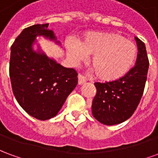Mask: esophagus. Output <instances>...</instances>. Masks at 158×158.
<instances>
[{
	"mask_svg": "<svg viewBox=\"0 0 158 158\" xmlns=\"http://www.w3.org/2000/svg\"><path fill=\"white\" fill-rule=\"evenodd\" d=\"M78 79H79V81H78L79 85H83V84H85V83H86V81H87V79H86L85 77L81 75V74H79V75L78 76Z\"/></svg>",
	"mask_w": 158,
	"mask_h": 158,
	"instance_id": "obj_1",
	"label": "esophagus"
}]
</instances>
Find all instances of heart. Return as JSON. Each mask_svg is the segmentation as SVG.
Segmentation results:
<instances>
[{
	"label": "heart",
	"mask_w": 158,
	"mask_h": 158,
	"mask_svg": "<svg viewBox=\"0 0 158 158\" xmlns=\"http://www.w3.org/2000/svg\"><path fill=\"white\" fill-rule=\"evenodd\" d=\"M70 58L74 63L85 61L93 54L91 66L97 78L111 82L125 75L135 62L138 49L131 40L116 33H93L83 40L81 45H68Z\"/></svg>",
	"instance_id": "1"
}]
</instances>
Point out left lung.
I'll return each instance as SVG.
<instances>
[{
	"mask_svg": "<svg viewBox=\"0 0 158 158\" xmlns=\"http://www.w3.org/2000/svg\"><path fill=\"white\" fill-rule=\"evenodd\" d=\"M138 46L135 65L115 81L95 83L96 95L92 102V114L100 123L114 125L132 116L139 105L146 85L149 60L146 45L135 38Z\"/></svg>",
	"mask_w": 158,
	"mask_h": 158,
	"instance_id": "8db88e82",
	"label": "left lung"
}]
</instances>
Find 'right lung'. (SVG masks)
<instances>
[{
	"mask_svg": "<svg viewBox=\"0 0 158 158\" xmlns=\"http://www.w3.org/2000/svg\"><path fill=\"white\" fill-rule=\"evenodd\" d=\"M48 25L26 28L11 46L9 74L13 95L26 113L39 120L55 117L78 84L75 69L34 52L32 45L38 35L56 40Z\"/></svg>",
	"mask_w": 158,
	"mask_h": 158,
	"instance_id": "right-lung-1",
	"label": "right lung"
}]
</instances>
